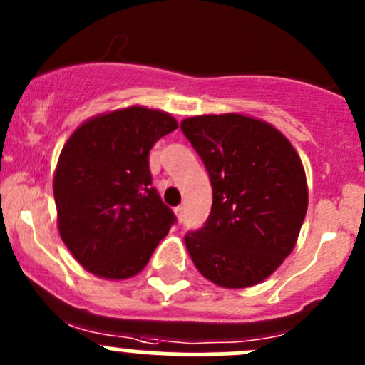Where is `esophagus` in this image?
Listing matches in <instances>:
<instances>
[{"instance_id":"34e87169","label":"esophagus","mask_w":365,"mask_h":365,"mask_svg":"<svg viewBox=\"0 0 365 365\" xmlns=\"http://www.w3.org/2000/svg\"><path fill=\"white\" fill-rule=\"evenodd\" d=\"M175 213H176V217H178L180 222H182V220L185 219V206H183V205L176 206V208H175Z\"/></svg>"}]
</instances>
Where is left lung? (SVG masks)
Returning <instances> with one entry per match:
<instances>
[{
	"instance_id": "obj_1",
	"label": "left lung",
	"mask_w": 365,
	"mask_h": 365,
	"mask_svg": "<svg viewBox=\"0 0 365 365\" xmlns=\"http://www.w3.org/2000/svg\"><path fill=\"white\" fill-rule=\"evenodd\" d=\"M180 128L213 190L203 227L185 235L194 264L222 288L264 281L293 251L307 212L300 157L277 128L242 114L187 118Z\"/></svg>"
}]
</instances>
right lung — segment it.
I'll use <instances>...</instances> for the list:
<instances>
[{
	"mask_svg": "<svg viewBox=\"0 0 365 365\" xmlns=\"http://www.w3.org/2000/svg\"><path fill=\"white\" fill-rule=\"evenodd\" d=\"M178 127L153 109H121L81 125L61 150L54 201L61 240L91 274H139L176 215L152 185L150 150Z\"/></svg>",
	"mask_w": 365,
	"mask_h": 365,
	"instance_id": "right-lung-1",
	"label": "right lung"
}]
</instances>
